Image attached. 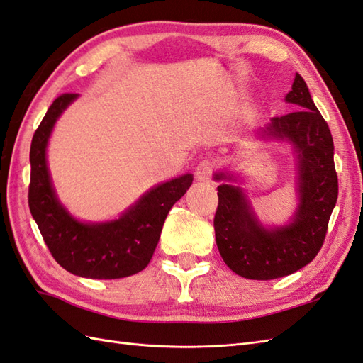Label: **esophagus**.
I'll list each match as a JSON object with an SVG mask.
<instances>
[{"label":"esophagus","instance_id":"esophagus-1","mask_svg":"<svg viewBox=\"0 0 363 363\" xmlns=\"http://www.w3.org/2000/svg\"><path fill=\"white\" fill-rule=\"evenodd\" d=\"M213 172H215V164L212 161H208V159H204V161H201L196 167V172H195L196 179L202 182L210 181L213 176Z\"/></svg>","mask_w":363,"mask_h":363}]
</instances>
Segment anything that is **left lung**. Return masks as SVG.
<instances>
[{
  "mask_svg": "<svg viewBox=\"0 0 363 363\" xmlns=\"http://www.w3.org/2000/svg\"><path fill=\"white\" fill-rule=\"evenodd\" d=\"M286 102L292 113L272 117L261 136L292 143L298 168V207L288 225L266 229L259 224L240 187H218L215 237L218 250L235 274L250 280H272L297 272L315 258L339 195L334 142L326 121L296 74ZM216 181L230 174L216 173Z\"/></svg>",
  "mask_w": 363,
  "mask_h": 363,
  "instance_id": "8db88e82",
  "label": "left lung"
}]
</instances>
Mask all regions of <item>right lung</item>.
I'll use <instances>...</instances> for the list:
<instances>
[{
	"label": "right lung",
	"instance_id": "right-lung-1",
	"mask_svg": "<svg viewBox=\"0 0 363 363\" xmlns=\"http://www.w3.org/2000/svg\"><path fill=\"white\" fill-rule=\"evenodd\" d=\"M77 94L58 96L33 133L30 143L29 208L50 255L67 272L113 280L140 272L155 254L170 208L193 182L184 174L147 191L119 220L86 224L60 204L46 165L48 140L58 117Z\"/></svg>",
	"mask_w": 363,
	"mask_h": 363
}]
</instances>
